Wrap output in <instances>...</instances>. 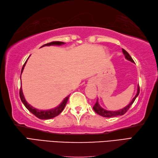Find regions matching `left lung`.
<instances>
[{
	"label": "left lung",
	"instance_id": "1",
	"mask_svg": "<svg viewBox=\"0 0 158 158\" xmlns=\"http://www.w3.org/2000/svg\"><path fill=\"white\" fill-rule=\"evenodd\" d=\"M123 54H124L125 58L127 60L131 61V62H134V61L133 60V59L131 58V57L129 55V54L127 52L125 49L123 48ZM139 93H140V88H139V85L138 86V90H137V93L135 94V97L133 98L132 101L130 102V103H129L128 106H127L126 107H125L124 108H123L121 110H119L118 111H108L106 110H104L103 108H102L100 105L98 104V100L97 101V103H95V105L93 107V110H94V112L99 114L100 116H103V117H106V118H112V117H115V116H122L123 114H125L127 112V110L130 108V107L131 106V105L134 103V101L135 100V98L138 96Z\"/></svg>",
	"mask_w": 158,
	"mask_h": 158
}]
</instances>
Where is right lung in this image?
<instances>
[{"instance_id":"obj_1","label":"right lung","mask_w":158,"mask_h":158,"mask_svg":"<svg viewBox=\"0 0 158 158\" xmlns=\"http://www.w3.org/2000/svg\"><path fill=\"white\" fill-rule=\"evenodd\" d=\"M64 44H65V42H52L47 43V44L43 45L42 46H41V47H43V46H51V45L60 46V45H62ZM27 61H25V63H24V64L23 65V67L21 70V73H23L24 66H25V64L27 63ZM20 79H21V75H20ZM69 97H70V95L65 98L64 101L61 102V103L57 107L53 108V109H51V110H40L36 109V108H35V107H32L30 104L27 103L26 99L24 98L22 88L20 87V99H21L22 102H23V104L24 105V106L27 107V109L29 110V112H31L33 115H35L36 117H38V118L40 119H44V120L51 119V118H54V117H55V116H58L59 114L62 112L63 110L64 109V107L66 105L67 101H68V100H69Z\"/></svg>"}]
</instances>
